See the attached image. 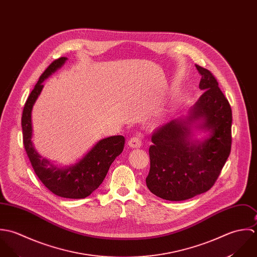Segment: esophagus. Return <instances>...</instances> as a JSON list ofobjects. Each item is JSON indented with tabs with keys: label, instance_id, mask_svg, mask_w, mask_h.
<instances>
[{
	"label": "esophagus",
	"instance_id": "esophagus-1",
	"mask_svg": "<svg viewBox=\"0 0 257 257\" xmlns=\"http://www.w3.org/2000/svg\"><path fill=\"white\" fill-rule=\"evenodd\" d=\"M129 147L131 148H140L142 145V140L137 136V137H132L129 142H128Z\"/></svg>",
	"mask_w": 257,
	"mask_h": 257
}]
</instances>
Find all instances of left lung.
<instances>
[{
    "mask_svg": "<svg viewBox=\"0 0 257 257\" xmlns=\"http://www.w3.org/2000/svg\"><path fill=\"white\" fill-rule=\"evenodd\" d=\"M203 95L187 116L174 119L152 136L148 189L167 201H185L208 191L218 178L231 148L230 105L211 72L196 64ZM209 132L194 141L192 128Z\"/></svg>",
    "mask_w": 257,
    "mask_h": 257,
    "instance_id": "obj_1",
    "label": "left lung"
}]
</instances>
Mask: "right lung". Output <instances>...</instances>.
Masks as SVG:
<instances>
[{"label": "right lung", "mask_w": 257, "mask_h": 257, "mask_svg": "<svg viewBox=\"0 0 257 257\" xmlns=\"http://www.w3.org/2000/svg\"><path fill=\"white\" fill-rule=\"evenodd\" d=\"M66 60L60 57L52 61L26 101L22 116L24 146L35 173L52 193L66 199H84L102 184L111 164L123 151L125 138L118 135L99 140L78 162L66 167H58L38 153L32 141L33 107L44 88L43 82Z\"/></svg>", "instance_id": "obj_1"}]
</instances>
